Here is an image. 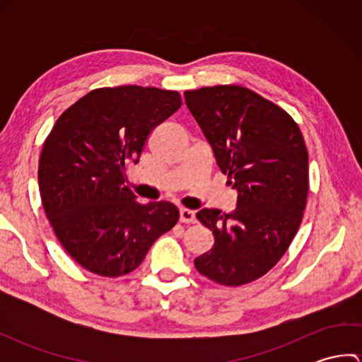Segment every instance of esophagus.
<instances>
[{
	"instance_id": "34e87169",
	"label": "esophagus",
	"mask_w": 362,
	"mask_h": 362,
	"mask_svg": "<svg viewBox=\"0 0 362 362\" xmlns=\"http://www.w3.org/2000/svg\"><path fill=\"white\" fill-rule=\"evenodd\" d=\"M179 218H180V222H183V224H193V222H196L194 211L188 210V209H180Z\"/></svg>"
}]
</instances>
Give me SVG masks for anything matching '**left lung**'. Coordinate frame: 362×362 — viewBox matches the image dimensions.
Returning <instances> with one entry per match:
<instances>
[{"mask_svg": "<svg viewBox=\"0 0 362 362\" xmlns=\"http://www.w3.org/2000/svg\"><path fill=\"white\" fill-rule=\"evenodd\" d=\"M185 103L236 189V209L199 210L213 247L194 259L206 279L240 286L263 276L294 240L308 196V151L281 107L240 86L185 91Z\"/></svg>", "mask_w": 362, "mask_h": 362, "instance_id": "obj_1", "label": "left lung"}]
</instances>
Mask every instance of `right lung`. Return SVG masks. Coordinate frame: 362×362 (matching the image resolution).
<instances>
[{"label":"right lung","instance_id":"1","mask_svg":"<svg viewBox=\"0 0 362 362\" xmlns=\"http://www.w3.org/2000/svg\"><path fill=\"white\" fill-rule=\"evenodd\" d=\"M180 105L171 90L98 88L60 115L45 140L38 161L43 209L60 244L87 271H135L179 221L175 205L138 204L124 182L149 134Z\"/></svg>","mask_w":362,"mask_h":362}]
</instances>
